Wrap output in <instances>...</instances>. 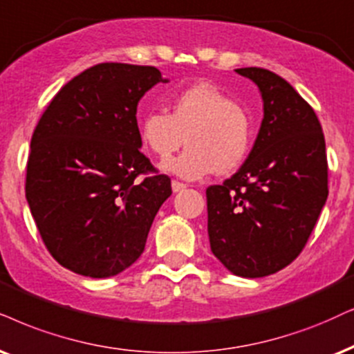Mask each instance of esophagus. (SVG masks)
Listing matches in <instances>:
<instances>
[{"mask_svg": "<svg viewBox=\"0 0 354 354\" xmlns=\"http://www.w3.org/2000/svg\"><path fill=\"white\" fill-rule=\"evenodd\" d=\"M171 189L173 192H180L183 189H186V185H183L180 181H171Z\"/></svg>", "mask_w": 354, "mask_h": 354, "instance_id": "esophagus-1", "label": "esophagus"}]
</instances>
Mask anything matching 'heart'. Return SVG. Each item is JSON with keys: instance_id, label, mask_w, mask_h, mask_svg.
Here are the masks:
<instances>
[{"instance_id": "1", "label": "heart", "mask_w": 354, "mask_h": 354, "mask_svg": "<svg viewBox=\"0 0 354 354\" xmlns=\"http://www.w3.org/2000/svg\"><path fill=\"white\" fill-rule=\"evenodd\" d=\"M142 144L158 158H168L186 140L187 149L162 165L186 181L240 167L252 149V119L245 107L209 83H198L169 100V114L151 111L140 119Z\"/></svg>"}]
</instances>
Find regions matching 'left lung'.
<instances>
[{"instance_id":"1","label":"left lung","mask_w":354,"mask_h":354,"mask_svg":"<svg viewBox=\"0 0 354 354\" xmlns=\"http://www.w3.org/2000/svg\"><path fill=\"white\" fill-rule=\"evenodd\" d=\"M263 100L253 149L230 180L210 186L207 234L232 274L263 277L299 257L328 196L325 138L310 106L279 75L248 66Z\"/></svg>"}]
</instances>
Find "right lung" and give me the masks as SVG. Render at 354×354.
I'll return each instance as SVG.
<instances>
[{
    "instance_id": "1",
    "label": "right lung",
    "mask_w": 354,
    "mask_h": 354,
    "mask_svg": "<svg viewBox=\"0 0 354 354\" xmlns=\"http://www.w3.org/2000/svg\"><path fill=\"white\" fill-rule=\"evenodd\" d=\"M155 66L100 64L57 93L30 140L26 199L39 234L66 270L119 274L144 253L171 181L142 153L137 104L167 83ZM138 174L149 177L138 180Z\"/></svg>"
}]
</instances>
